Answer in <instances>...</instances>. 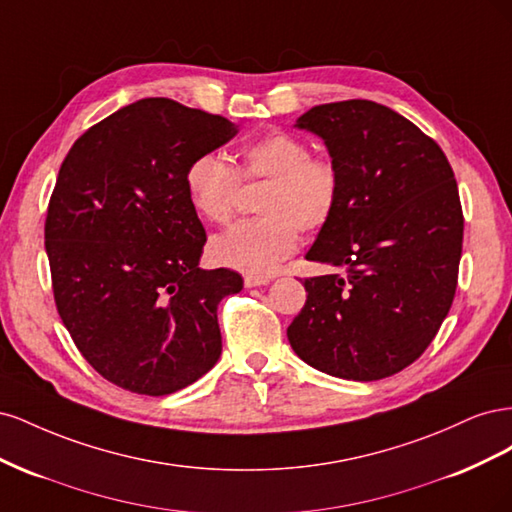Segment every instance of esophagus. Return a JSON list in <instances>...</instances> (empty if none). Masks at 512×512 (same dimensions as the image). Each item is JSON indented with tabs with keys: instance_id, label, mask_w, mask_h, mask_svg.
Instances as JSON below:
<instances>
[{
	"instance_id": "esophagus-1",
	"label": "esophagus",
	"mask_w": 512,
	"mask_h": 512,
	"mask_svg": "<svg viewBox=\"0 0 512 512\" xmlns=\"http://www.w3.org/2000/svg\"><path fill=\"white\" fill-rule=\"evenodd\" d=\"M245 286L247 288H256V286H265L271 282V277H256V275H245Z\"/></svg>"
}]
</instances>
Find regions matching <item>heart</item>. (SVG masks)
Here are the masks:
<instances>
[{
  "label": "heart",
  "mask_w": 512,
  "mask_h": 512,
  "mask_svg": "<svg viewBox=\"0 0 512 512\" xmlns=\"http://www.w3.org/2000/svg\"><path fill=\"white\" fill-rule=\"evenodd\" d=\"M183 181L194 211L220 226L235 218L241 181L262 183L256 200L260 218L211 241L215 262L256 277L271 275L297 250L299 230L318 232L327 226L342 194L337 166L312 156L305 141L282 130L243 145L237 166L215 153H200L185 168Z\"/></svg>",
  "instance_id": "heart-1"
}]
</instances>
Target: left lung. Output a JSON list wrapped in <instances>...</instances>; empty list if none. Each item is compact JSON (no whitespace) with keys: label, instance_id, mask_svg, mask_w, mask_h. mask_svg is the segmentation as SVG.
<instances>
[{"label":"left lung","instance_id":"8db88e82","mask_svg":"<svg viewBox=\"0 0 512 512\" xmlns=\"http://www.w3.org/2000/svg\"><path fill=\"white\" fill-rule=\"evenodd\" d=\"M294 126L322 138L342 179L305 258L342 273L307 277L288 342L329 376L389 378L427 350L455 299L463 213L453 168L433 138L371 100L314 106Z\"/></svg>","mask_w":512,"mask_h":512}]
</instances>
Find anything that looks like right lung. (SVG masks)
Listing matches in <instances>:
<instances>
[{
	"label": "right lung",
	"instance_id": "right-lung-1",
	"mask_svg": "<svg viewBox=\"0 0 512 512\" xmlns=\"http://www.w3.org/2000/svg\"><path fill=\"white\" fill-rule=\"evenodd\" d=\"M239 130L168 98H145L72 145L46 211L44 247L61 322L102 378L170 395L218 363V305L243 288L198 267L205 228L185 168Z\"/></svg>",
	"mask_w": 512,
	"mask_h": 512
}]
</instances>
